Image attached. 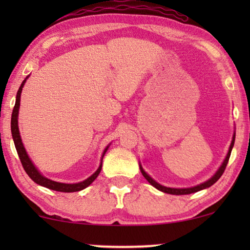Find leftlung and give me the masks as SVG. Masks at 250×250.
<instances>
[{"mask_svg":"<svg viewBox=\"0 0 250 250\" xmlns=\"http://www.w3.org/2000/svg\"><path fill=\"white\" fill-rule=\"evenodd\" d=\"M234 140H235V133L233 134V138H232L231 146H230V148H229V152H228L227 157H225L223 164H222L220 168L217 169V172L215 173L214 175L211 176L209 180L206 181V182L199 184V186H196V187H192V188H184V189H176V188H167V187L162 186V184H159L158 182H156V181L153 180V179H151V177H150V176L148 175V174H146V173L145 172V169L142 168L141 165H140V170H141L142 175L146 177V180L148 181V182H149L150 184H151L152 187H155L156 189H158L159 191H163V192H165V193L177 194V196H179V194H190V193H193V192H198V191L204 190V189H206V188H209V187L213 186V184H214L215 182H216V181L222 176V174L224 173L225 167H227L228 163H229V158H230L232 148H233V146H234Z\"/></svg>","mask_w":250,"mask_h":250,"instance_id":"obj_1","label":"left lung"}]
</instances>
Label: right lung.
Wrapping results in <instances>:
<instances>
[{"label": "right lung", "instance_id": "obj_1", "mask_svg": "<svg viewBox=\"0 0 250 250\" xmlns=\"http://www.w3.org/2000/svg\"><path fill=\"white\" fill-rule=\"evenodd\" d=\"M27 78H28V77H26L25 80L22 81V83H21V85H20L18 92H17L16 104H15V108H13L12 116H11V133H12L13 142H15L17 152H18V156L20 158V162H21V164H22L23 169H25V172L28 174V176L34 181V182L40 184V186H42V187H45V188H47V189H51V190H54V191H60V192H76V191H81V190L85 189V188H87L88 186H90V184L93 182L95 179H97L99 174H100L101 168H102V158H104V153L108 150L109 146L104 149V153H102L101 164H100V166H99V168L95 170V173L92 174L90 177H87L86 180H84L83 182L74 183V184L60 183V182H56V181H52L50 179H46L45 176H43L42 174H41L39 170H37L35 165H34L33 162L30 160V158L28 157V155H27L25 146H23V145H22L21 138H20L19 127H18V114H19V107H20V95H21L22 87L26 83Z\"/></svg>", "mask_w": 250, "mask_h": 250}]
</instances>
